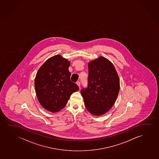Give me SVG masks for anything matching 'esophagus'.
Instances as JSON below:
<instances>
[{
  "instance_id": "esophagus-1",
  "label": "esophagus",
  "mask_w": 159,
  "mask_h": 159,
  "mask_svg": "<svg viewBox=\"0 0 159 159\" xmlns=\"http://www.w3.org/2000/svg\"><path fill=\"white\" fill-rule=\"evenodd\" d=\"M76 84L79 87H80V81H77V82H76Z\"/></svg>"
}]
</instances>
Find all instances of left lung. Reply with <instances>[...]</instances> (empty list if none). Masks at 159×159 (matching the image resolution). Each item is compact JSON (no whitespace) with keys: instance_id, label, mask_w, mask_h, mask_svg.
Listing matches in <instances>:
<instances>
[{"instance_id":"obj_1","label":"left lung","mask_w":159,"mask_h":159,"mask_svg":"<svg viewBox=\"0 0 159 159\" xmlns=\"http://www.w3.org/2000/svg\"><path fill=\"white\" fill-rule=\"evenodd\" d=\"M88 84L80 90L85 107L91 114L102 115L110 110L120 91V80L114 66L104 57L88 63Z\"/></svg>"}]
</instances>
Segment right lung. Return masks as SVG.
I'll use <instances>...</instances> for the list:
<instances>
[{"label": "right lung", "mask_w": 159, "mask_h": 159, "mask_svg": "<svg viewBox=\"0 0 159 159\" xmlns=\"http://www.w3.org/2000/svg\"><path fill=\"white\" fill-rule=\"evenodd\" d=\"M70 62L59 55L48 59L36 74L34 87L41 106L46 110L58 112L64 108L70 96L79 87L70 80Z\"/></svg>", "instance_id": "add662e5"}]
</instances>
